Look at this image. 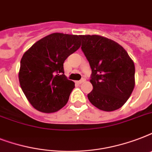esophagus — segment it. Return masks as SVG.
<instances>
[{"label":"esophagus","instance_id":"obj_1","mask_svg":"<svg viewBox=\"0 0 152 152\" xmlns=\"http://www.w3.org/2000/svg\"><path fill=\"white\" fill-rule=\"evenodd\" d=\"M84 80H84V79H82V80H81L77 81V83H79V84H80V83H83V82H84Z\"/></svg>","mask_w":152,"mask_h":152}]
</instances>
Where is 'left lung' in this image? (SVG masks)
<instances>
[{"label":"left lung","mask_w":152,"mask_h":152,"mask_svg":"<svg viewBox=\"0 0 152 152\" xmlns=\"http://www.w3.org/2000/svg\"><path fill=\"white\" fill-rule=\"evenodd\" d=\"M81 49L91 68V103L110 112L127 102L135 87V65L127 51L106 37L80 35Z\"/></svg>","instance_id":"1"}]
</instances>
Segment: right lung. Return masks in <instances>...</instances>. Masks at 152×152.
<instances>
[{
  "label": "right lung",
  "mask_w": 152,
  "mask_h": 152,
  "mask_svg": "<svg viewBox=\"0 0 152 152\" xmlns=\"http://www.w3.org/2000/svg\"><path fill=\"white\" fill-rule=\"evenodd\" d=\"M80 46V35L53 33L23 53L19 81L27 100L37 110L53 113L66 105L75 83L66 78L63 64Z\"/></svg>",
  "instance_id": "obj_1"
}]
</instances>
